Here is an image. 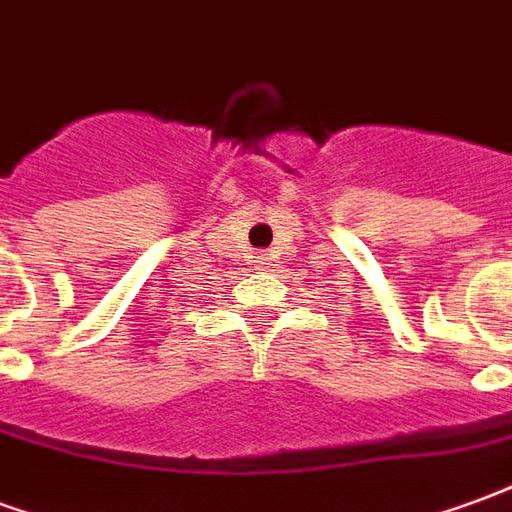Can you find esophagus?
Masks as SVG:
<instances>
[{"mask_svg": "<svg viewBox=\"0 0 512 512\" xmlns=\"http://www.w3.org/2000/svg\"><path fill=\"white\" fill-rule=\"evenodd\" d=\"M259 259V264H267V256H256Z\"/></svg>", "mask_w": 512, "mask_h": 512, "instance_id": "1", "label": "esophagus"}]
</instances>
